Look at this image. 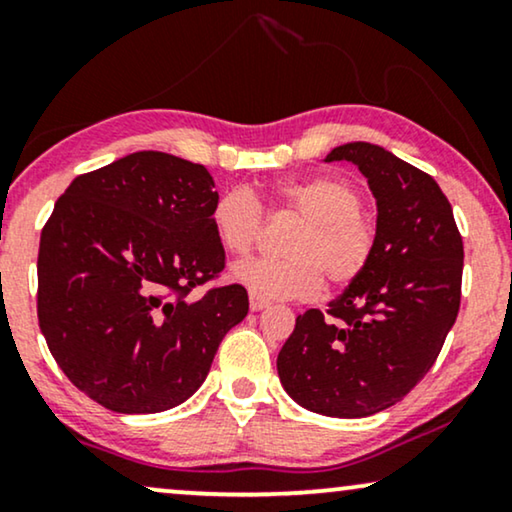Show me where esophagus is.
<instances>
[{
  "label": "esophagus",
  "instance_id": "34e87169",
  "mask_svg": "<svg viewBox=\"0 0 512 512\" xmlns=\"http://www.w3.org/2000/svg\"><path fill=\"white\" fill-rule=\"evenodd\" d=\"M268 305H270V300L256 296L254 291L249 293V307H251V310H254V312H261V310H265V307H268Z\"/></svg>",
  "mask_w": 512,
  "mask_h": 512
}]
</instances>
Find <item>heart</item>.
I'll use <instances>...</instances> for the list:
<instances>
[{
	"mask_svg": "<svg viewBox=\"0 0 512 512\" xmlns=\"http://www.w3.org/2000/svg\"><path fill=\"white\" fill-rule=\"evenodd\" d=\"M272 212L303 219L286 244L289 258H247L233 268L237 282L265 300H307L333 286H349L370 265L375 230L363 219V198L338 177L279 181L272 188ZM263 212L249 188L223 191L212 207L216 242L228 254L244 256L261 237Z\"/></svg>",
	"mask_w": 512,
	"mask_h": 512,
	"instance_id": "b5f03b06",
	"label": "heart"
}]
</instances>
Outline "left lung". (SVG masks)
Segmentation results:
<instances>
[{
    "label": "left lung",
    "instance_id": "1",
    "mask_svg": "<svg viewBox=\"0 0 512 512\" xmlns=\"http://www.w3.org/2000/svg\"><path fill=\"white\" fill-rule=\"evenodd\" d=\"M347 160L377 202L375 251L326 318L298 314L277 356L293 401L326 417L356 419L396 405L436 363L461 300L464 242L452 205L429 174L368 142L326 156Z\"/></svg>",
    "mask_w": 512,
    "mask_h": 512
}]
</instances>
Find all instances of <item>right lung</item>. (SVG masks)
Instances as JSON below:
<instances>
[{"label":"right lung","mask_w":512,"mask_h":512,"mask_svg":"<svg viewBox=\"0 0 512 512\" xmlns=\"http://www.w3.org/2000/svg\"><path fill=\"white\" fill-rule=\"evenodd\" d=\"M216 198L205 165L137 151L76 177L55 202L39 242V328L62 373L107 410L184 403L247 317L240 284L188 298L226 268Z\"/></svg>","instance_id":"add662e5"}]
</instances>
